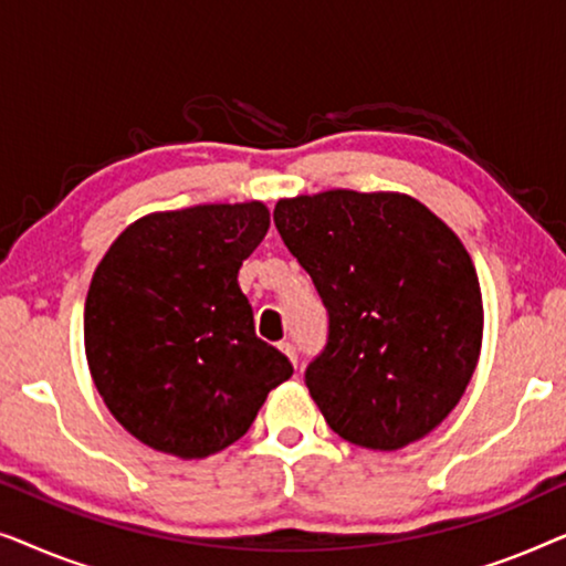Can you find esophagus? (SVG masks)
I'll list each match as a JSON object with an SVG mask.
<instances>
[{"label":"esophagus","instance_id":"esophagus-1","mask_svg":"<svg viewBox=\"0 0 566 566\" xmlns=\"http://www.w3.org/2000/svg\"><path fill=\"white\" fill-rule=\"evenodd\" d=\"M277 347H281V353L285 355V358H289L291 363H293V366H296V347H293L291 343H281V345H277Z\"/></svg>","mask_w":566,"mask_h":566}]
</instances>
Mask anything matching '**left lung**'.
<instances>
[{
  "instance_id": "1",
  "label": "left lung",
  "mask_w": 566,
  "mask_h": 566,
  "mask_svg": "<svg viewBox=\"0 0 566 566\" xmlns=\"http://www.w3.org/2000/svg\"><path fill=\"white\" fill-rule=\"evenodd\" d=\"M273 219L329 312L306 368L329 428L368 451L436 430L482 353V289L461 239L407 192L281 198Z\"/></svg>"
}]
</instances>
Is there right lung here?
<instances>
[{
    "label": "right lung",
    "instance_id": "add662e5",
    "mask_svg": "<svg viewBox=\"0 0 566 566\" xmlns=\"http://www.w3.org/2000/svg\"><path fill=\"white\" fill-rule=\"evenodd\" d=\"M268 229L262 200L157 211L99 260L84 301L87 366L111 415L154 451H223L291 378L289 358L254 335L237 281Z\"/></svg>",
    "mask_w": 566,
    "mask_h": 566
}]
</instances>
